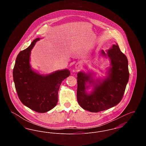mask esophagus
Returning <instances> with one entry per match:
<instances>
[{
  "label": "esophagus",
  "mask_w": 146,
  "mask_h": 146,
  "mask_svg": "<svg viewBox=\"0 0 146 146\" xmlns=\"http://www.w3.org/2000/svg\"><path fill=\"white\" fill-rule=\"evenodd\" d=\"M75 67H76V70H79V69L81 68L82 66H81V64H80V63H78L76 64Z\"/></svg>",
  "instance_id": "esophagus-1"
}]
</instances>
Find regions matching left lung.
Here are the masks:
<instances>
[{
    "label": "left lung",
    "mask_w": 146,
    "mask_h": 146,
    "mask_svg": "<svg viewBox=\"0 0 146 146\" xmlns=\"http://www.w3.org/2000/svg\"><path fill=\"white\" fill-rule=\"evenodd\" d=\"M104 56H108L111 62L109 76L103 81L95 80L91 74L79 72L77 74V101L79 105L91 112H98L108 110L117 104L122 100L129 78L128 61L120 51L118 44L113 45ZM89 82L94 86L90 94L86 91Z\"/></svg>",
    "instance_id": "left-lung-1"
}]
</instances>
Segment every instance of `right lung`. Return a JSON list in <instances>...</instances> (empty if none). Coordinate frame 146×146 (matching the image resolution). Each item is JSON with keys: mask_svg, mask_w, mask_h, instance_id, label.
Masks as SVG:
<instances>
[{"mask_svg": "<svg viewBox=\"0 0 146 146\" xmlns=\"http://www.w3.org/2000/svg\"><path fill=\"white\" fill-rule=\"evenodd\" d=\"M40 39L36 38L27 49L19 52L13 69V78L21 102L34 111L45 113L55 107L60 86L70 76V71L57 70L42 76L32 70L29 64L31 52Z\"/></svg>", "mask_w": 146, "mask_h": 146, "instance_id": "add662e5", "label": "right lung"}]
</instances>
